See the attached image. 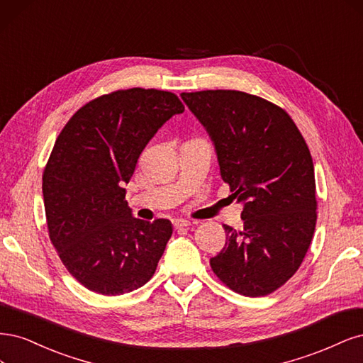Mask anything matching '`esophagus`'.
<instances>
[{
	"label": "esophagus",
	"instance_id": "esophagus-1",
	"mask_svg": "<svg viewBox=\"0 0 363 363\" xmlns=\"http://www.w3.org/2000/svg\"><path fill=\"white\" fill-rule=\"evenodd\" d=\"M191 225L190 220H185V218H178L173 221V226L174 229H182V228H189Z\"/></svg>",
	"mask_w": 363,
	"mask_h": 363
}]
</instances>
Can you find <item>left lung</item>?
I'll use <instances>...</instances> for the list:
<instances>
[{
  "label": "left lung",
  "mask_w": 363,
  "mask_h": 363,
  "mask_svg": "<svg viewBox=\"0 0 363 363\" xmlns=\"http://www.w3.org/2000/svg\"><path fill=\"white\" fill-rule=\"evenodd\" d=\"M211 137L221 179L242 203L241 230L211 258L226 286L247 297L276 291L298 270L317 223L313 162L285 110L238 90L181 93Z\"/></svg>",
  "instance_id": "8db88e82"
}]
</instances>
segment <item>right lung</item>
I'll return each mask as SVG.
<instances>
[{
  "label": "right lung",
  "instance_id": "obj_1",
  "mask_svg": "<svg viewBox=\"0 0 363 363\" xmlns=\"http://www.w3.org/2000/svg\"><path fill=\"white\" fill-rule=\"evenodd\" d=\"M182 111L170 91L118 90L87 102L57 137L42 178L46 223L67 272L87 289L121 296L154 276L173 228L135 218L123 184L149 140Z\"/></svg>",
  "mask_w": 363,
  "mask_h": 363
}]
</instances>
